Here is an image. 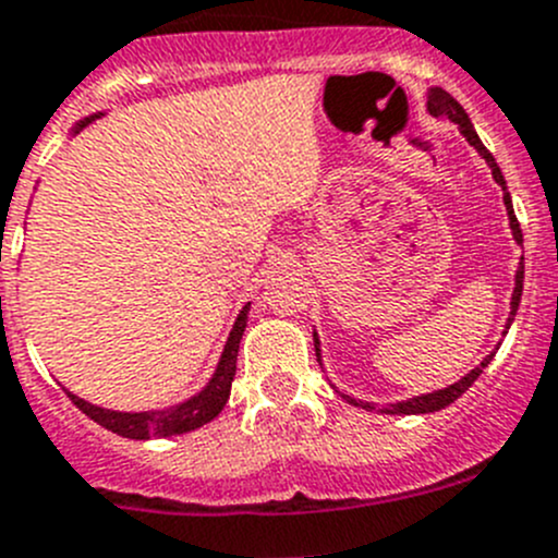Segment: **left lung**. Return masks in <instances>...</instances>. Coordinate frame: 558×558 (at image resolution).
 I'll use <instances>...</instances> for the list:
<instances>
[{"mask_svg":"<svg viewBox=\"0 0 558 558\" xmlns=\"http://www.w3.org/2000/svg\"><path fill=\"white\" fill-rule=\"evenodd\" d=\"M428 108H430V113H434V117H447V119H450V122H456L458 128H461V133L466 135V142L472 144V147L477 149V153L483 155L485 160H488L490 171H494V180L499 182L501 187H505V204H507V215H510L512 234H515L518 245H523L521 223H518L515 213H512V202H510V193H507V182H505V177H501V169H499V166H496L494 155H490L488 149H485V144L480 142V135L474 133L472 122H469V117H466V111H463L461 102H458L456 97L447 95L445 89H439V86H436V89L428 92ZM521 291H523V264H521V269H518V275H515V291H512V313H510V322H507V327H510L512 316H515V311H518V302H521ZM313 338H316V335H313ZM316 356H318V340H316ZM490 360H494V354L485 356V360L480 362V365L474 367L472 373H466V376H463L461 381L450 384V387H447V389H436V392H430V395H420V398L403 400V403H392V405H389V414H428V411L445 409V405H450L452 400H458L463 392H466L469 387H472L474 378H477L480 373H483V367L488 365ZM345 400H349V403H354V405H362V409H367V411L376 409V405L362 403V400H354V398H345Z\"/></svg>","mask_w":558,"mask_h":558,"instance_id":"8db88e82","label":"left lung"}]
</instances>
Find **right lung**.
<instances>
[{"instance_id": "obj_1", "label": "right lung", "mask_w": 558, "mask_h": 558, "mask_svg": "<svg viewBox=\"0 0 558 558\" xmlns=\"http://www.w3.org/2000/svg\"><path fill=\"white\" fill-rule=\"evenodd\" d=\"M92 119L78 124V130L84 124H89ZM247 307H242V313L236 316L234 329L229 335V343H226L223 356H220V365L215 371L213 381L207 384L202 395L191 398L187 403L177 405V409L169 411H144V414H122V411H108L100 409V405H92L86 400L75 398L73 392L70 400L84 411L89 420H95L97 425L102 428L113 430V434L124 436V439H158V436H177V434H187V430H196L202 425H207L209 420L223 411L226 400H229L231 392V381H234V373H236V351H240V340L242 332H245V318H247Z\"/></svg>"}]
</instances>
